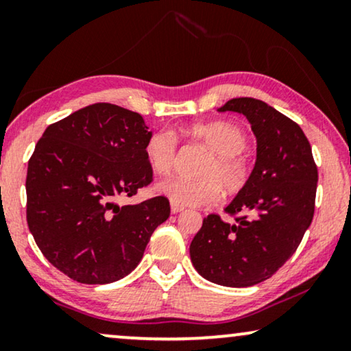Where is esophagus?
I'll return each instance as SVG.
<instances>
[{"label":"esophagus","mask_w":351,"mask_h":351,"mask_svg":"<svg viewBox=\"0 0 351 351\" xmlns=\"http://www.w3.org/2000/svg\"><path fill=\"white\" fill-rule=\"evenodd\" d=\"M182 210H184V206H179V204H176V203H171V213H172V214H179V213H182Z\"/></svg>","instance_id":"obj_1"}]
</instances>
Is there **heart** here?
<instances>
[{
  "label": "heart",
  "instance_id": "obj_1",
  "mask_svg": "<svg viewBox=\"0 0 351 351\" xmlns=\"http://www.w3.org/2000/svg\"><path fill=\"white\" fill-rule=\"evenodd\" d=\"M189 136L210 152L201 165L198 179L169 177L158 191L179 206H208L217 203L222 186L228 193L246 189L252 176L251 158L246 155L247 136L241 128L227 121L198 123L186 129ZM145 158L153 172L165 176L174 167L177 138L169 129H158L147 138Z\"/></svg>",
  "mask_w": 351,
  "mask_h": 351
}]
</instances>
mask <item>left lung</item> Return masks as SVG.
Instances as JSON below:
<instances>
[{
  "instance_id": "8db88e82",
  "label": "left lung",
  "mask_w": 351,
  "mask_h": 351,
  "mask_svg": "<svg viewBox=\"0 0 351 351\" xmlns=\"http://www.w3.org/2000/svg\"><path fill=\"white\" fill-rule=\"evenodd\" d=\"M219 112L243 113L257 137V161L246 189L225 213L209 214L190 244L191 263L208 281L258 285L292 257L315 214L318 167L299 124L252 97L232 99Z\"/></svg>"
}]
</instances>
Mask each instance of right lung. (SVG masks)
Segmentation results:
<instances>
[{
    "label": "right lung",
    "instance_id": "add662e5",
    "mask_svg": "<svg viewBox=\"0 0 351 351\" xmlns=\"http://www.w3.org/2000/svg\"><path fill=\"white\" fill-rule=\"evenodd\" d=\"M150 136L138 113L94 104L49 124L38 141L27 169V223L43 256L71 280H121L169 217L166 196L118 204L153 182Z\"/></svg>",
    "mask_w": 351,
    "mask_h": 351
}]
</instances>
